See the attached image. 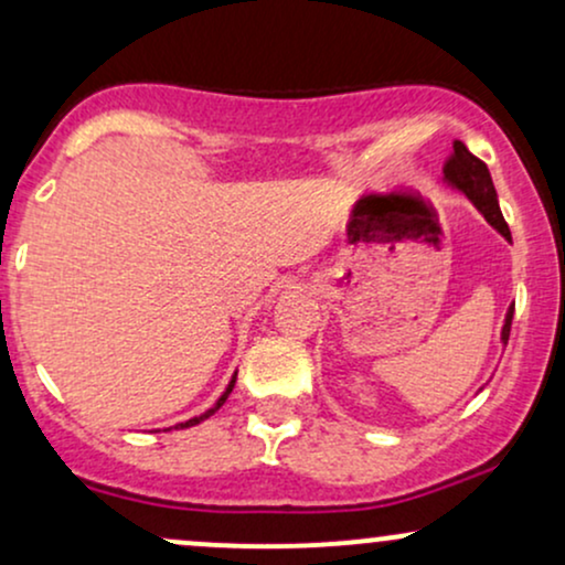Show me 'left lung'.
Listing matches in <instances>:
<instances>
[{"label":"left lung","mask_w":565,"mask_h":565,"mask_svg":"<svg viewBox=\"0 0 565 565\" xmlns=\"http://www.w3.org/2000/svg\"><path fill=\"white\" fill-rule=\"evenodd\" d=\"M443 181H446L448 189L465 194V198L470 200L475 207H478V213L483 215L488 224L502 234L507 243H512L510 226H507L502 207H499V198H497V189H493L491 173H488L486 162H480L478 157H475L461 141L454 143V154L446 164V175H443ZM512 315H515V301L510 303V309H507V315H504L502 335H499L502 347H507V339H510ZM480 390H483V386H480Z\"/></svg>","instance_id":"8db88e82"}]
</instances>
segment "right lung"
Masks as SVG:
<instances>
[{"mask_svg": "<svg viewBox=\"0 0 565 565\" xmlns=\"http://www.w3.org/2000/svg\"><path fill=\"white\" fill-rule=\"evenodd\" d=\"M234 382H237V371H234V373H232V379H230V384H226V390H224V392H221V397H218V401H215V403L211 405V408H207V411H205V414H200V416H192V419H186V422L175 424V429H186V427H194V424H200V422L211 419V416L215 414V411H218V408H221V405H224V403H226V397H230V395H232V390H234Z\"/></svg>", "mask_w": 565, "mask_h": 565, "instance_id": "right-lung-1", "label": "right lung"}]
</instances>
